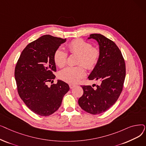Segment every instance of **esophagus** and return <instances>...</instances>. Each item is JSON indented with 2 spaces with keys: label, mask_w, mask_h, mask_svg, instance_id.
I'll return each mask as SVG.
<instances>
[{
  "label": "esophagus",
  "mask_w": 146,
  "mask_h": 146,
  "mask_svg": "<svg viewBox=\"0 0 146 146\" xmlns=\"http://www.w3.org/2000/svg\"><path fill=\"white\" fill-rule=\"evenodd\" d=\"M76 86V85H73V84H70V85H69V87H70V89H73V88H74Z\"/></svg>",
  "instance_id": "esophagus-1"
}]
</instances>
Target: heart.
I'll return each instance as SVG.
<instances>
[{
  "mask_svg": "<svg viewBox=\"0 0 146 146\" xmlns=\"http://www.w3.org/2000/svg\"><path fill=\"white\" fill-rule=\"evenodd\" d=\"M69 52L71 54H79L78 66H70L63 69L59 76L61 79L68 83H76L86 75L85 67L89 70L94 69L98 64L101 56V51L98 48L92 47L90 42L83 39H75L67 45ZM68 57V54L62 48H57L54 54L55 64L60 67H64Z\"/></svg>",
  "mask_w": 146,
  "mask_h": 146,
  "instance_id": "1",
  "label": "heart"
}]
</instances>
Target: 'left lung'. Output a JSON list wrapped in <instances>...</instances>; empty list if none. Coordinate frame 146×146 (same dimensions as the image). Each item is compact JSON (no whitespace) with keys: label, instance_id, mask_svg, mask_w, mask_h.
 Masks as SVG:
<instances>
[{"label":"left lung","instance_id":"left-lung-1","mask_svg":"<svg viewBox=\"0 0 146 146\" xmlns=\"http://www.w3.org/2000/svg\"><path fill=\"white\" fill-rule=\"evenodd\" d=\"M90 38L98 41L101 56L88 79L98 80L99 85L95 88L81 85L83 94L78 103L84 111L96 115L108 110L118 100L123 89L126 69L124 57L113 41L100 34H90Z\"/></svg>","mask_w":146,"mask_h":146}]
</instances>
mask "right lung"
Returning <instances> with one entry per match:
<instances>
[{
	"label": "right lung",
	"mask_w": 146,
	"mask_h": 146,
	"mask_svg": "<svg viewBox=\"0 0 146 146\" xmlns=\"http://www.w3.org/2000/svg\"><path fill=\"white\" fill-rule=\"evenodd\" d=\"M66 39L45 35L31 42L22 51L15 69L18 92L28 108L40 116H49L59 108L68 84L53 83L56 72L54 54Z\"/></svg>",
	"instance_id": "obj_1"
}]
</instances>
